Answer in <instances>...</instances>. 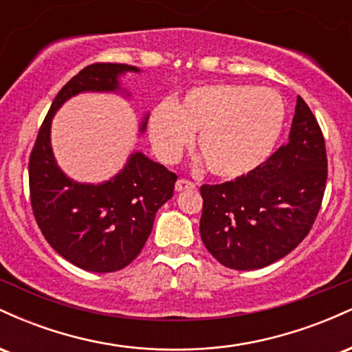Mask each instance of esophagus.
Listing matches in <instances>:
<instances>
[{
    "label": "esophagus",
    "instance_id": "1",
    "mask_svg": "<svg viewBox=\"0 0 352 352\" xmlns=\"http://www.w3.org/2000/svg\"><path fill=\"white\" fill-rule=\"evenodd\" d=\"M187 188H195V184L190 182L187 179H179L175 184V190L177 192H182V190H187Z\"/></svg>",
    "mask_w": 352,
    "mask_h": 352
}]
</instances>
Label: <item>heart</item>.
Returning a JSON list of instances; mask_svg holds the SVG:
<instances>
[{"instance_id":"b5f03b06","label":"heart","mask_w":352,"mask_h":352,"mask_svg":"<svg viewBox=\"0 0 352 352\" xmlns=\"http://www.w3.org/2000/svg\"><path fill=\"white\" fill-rule=\"evenodd\" d=\"M286 109L273 89L208 84L190 89L177 106L160 102L148 119L153 151L177 162L195 139V152L218 179H240L272 155Z\"/></svg>"}]
</instances>
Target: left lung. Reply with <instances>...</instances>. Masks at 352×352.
<instances>
[{
	"mask_svg": "<svg viewBox=\"0 0 352 352\" xmlns=\"http://www.w3.org/2000/svg\"><path fill=\"white\" fill-rule=\"evenodd\" d=\"M326 180L324 137L308 104L298 98L288 144L248 175L201 185V241L227 268H265L308 235Z\"/></svg>",
	"mask_w": 352,
	"mask_h": 352,
	"instance_id": "1",
	"label": "left lung"
}]
</instances>
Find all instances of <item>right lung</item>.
Wrapping results in <instances>:
<instances>
[{"instance_id":"add662e5","label":"right lung","mask_w":352,"mask_h":352,"mask_svg":"<svg viewBox=\"0 0 352 352\" xmlns=\"http://www.w3.org/2000/svg\"><path fill=\"white\" fill-rule=\"evenodd\" d=\"M139 69L127 64H89L52 100L30 155L31 208L44 238L60 256L94 273L119 272L139 256L153 218L172 199L177 175L144 153L129 157L125 167L104 184H78L56 164L51 120L79 92L119 91V76ZM147 117L140 125L144 131Z\"/></svg>"}]
</instances>
